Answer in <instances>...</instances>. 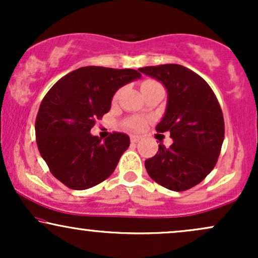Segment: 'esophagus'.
<instances>
[{
  "instance_id": "esophagus-1",
  "label": "esophagus",
  "mask_w": 258,
  "mask_h": 258,
  "mask_svg": "<svg viewBox=\"0 0 258 258\" xmlns=\"http://www.w3.org/2000/svg\"><path fill=\"white\" fill-rule=\"evenodd\" d=\"M139 139H141V137H139V136H136V135L131 136V142H132V143H137V142H139Z\"/></svg>"
}]
</instances>
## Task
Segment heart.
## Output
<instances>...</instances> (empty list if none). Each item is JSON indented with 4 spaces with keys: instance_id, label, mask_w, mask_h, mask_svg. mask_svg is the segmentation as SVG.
I'll list each match as a JSON object with an SVG mask.
<instances>
[{
    "instance_id": "1",
    "label": "heart",
    "mask_w": 258,
    "mask_h": 258,
    "mask_svg": "<svg viewBox=\"0 0 258 258\" xmlns=\"http://www.w3.org/2000/svg\"><path fill=\"white\" fill-rule=\"evenodd\" d=\"M155 84H156L155 81H150V80H148V81H144L143 84H142V90H144V88L149 87V86L155 85ZM126 125H127V127H128V128H131V130H141L142 127L144 126V120L139 119V117H133V119H130L128 121H127Z\"/></svg>"
}]
</instances>
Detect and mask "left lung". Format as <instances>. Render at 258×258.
Listing matches in <instances>:
<instances>
[{"instance_id": "left-lung-1", "label": "left lung", "mask_w": 258, "mask_h": 258, "mask_svg": "<svg viewBox=\"0 0 258 258\" xmlns=\"http://www.w3.org/2000/svg\"><path fill=\"white\" fill-rule=\"evenodd\" d=\"M167 91L158 132H170V148L159 144L146 160L147 172L160 185L183 191L199 184L214 170L224 139V120L214 91L198 74L178 64L138 69Z\"/></svg>"}]
</instances>
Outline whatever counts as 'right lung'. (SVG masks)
<instances>
[{
  "instance_id": "obj_1",
  "label": "right lung",
  "mask_w": 258,
  "mask_h": 258,
  "mask_svg": "<svg viewBox=\"0 0 258 258\" xmlns=\"http://www.w3.org/2000/svg\"><path fill=\"white\" fill-rule=\"evenodd\" d=\"M141 78L133 69L84 67L61 78L44 96L35 122L37 147L63 184L85 190L114 172L130 137L114 132L102 141L91 128L110 110L116 91Z\"/></svg>"
}]
</instances>
